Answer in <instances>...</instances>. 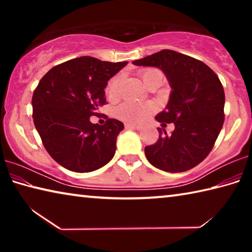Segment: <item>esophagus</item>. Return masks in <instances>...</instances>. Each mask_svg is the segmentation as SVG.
Returning <instances> with one entry per match:
<instances>
[{
	"instance_id": "1",
	"label": "esophagus",
	"mask_w": 252,
	"mask_h": 252,
	"mask_svg": "<svg viewBox=\"0 0 252 252\" xmlns=\"http://www.w3.org/2000/svg\"><path fill=\"white\" fill-rule=\"evenodd\" d=\"M126 129H132V130H141V126H134V125H131V123H126Z\"/></svg>"
}]
</instances>
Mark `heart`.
I'll list each match as a JSON object with an SVG mask.
<instances>
[{
    "mask_svg": "<svg viewBox=\"0 0 252 252\" xmlns=\"http://www.w3.org/2000/svg\"><path fill=\"white\" fill-rule=\"evenodd\" d=\"M151 74H161L159 71L155 69H149L143 71L141 73L143 82L148 79V76ZM119 84H120V75H116L111 79L108 85L105 88V93L106 96L109 97L110 100H116L119 94ZM150 108L147 105L143 104H138V103H131V102H126V103H123L120 105L117 110L118 117L122 119V120L132 122V123H138L143 121L146 117L148 116Z\"/></svg>",
    "mask_w": 252,
    "mask_h": 252,
    "instance_id": "heart-1",
    "label": "heart"
}]
</instances>
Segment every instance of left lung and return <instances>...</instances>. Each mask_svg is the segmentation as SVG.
I'll use <instances>...</instances> for the list:
<instances>
[{
  "instance_id": "8db88e82",
  "label": "left lung",
  "mask_w": 252,
  "mask_h": 252,
  "mask_svg": "<svg viewBox=\"0 0 252 252\" xmlns=\"http://www.w3.org/2000/svg\"><path fill=\"white\" fill-rule=\"evenodd\" d=\"M163 72L171 87L168 104L156 120L173 123L171 134L159 131V140L144 149L148 161L167 172H182L198 165L213 148L224 121V91L210 67L197 59L162 50L132 62Z\"/></svg>"
}]
</instances>
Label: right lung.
<instances>
[{
    "label": "right lung",
    "instance_id": "1",
    "mask_svg": "<svg viewBox=\"0 0 252 252\" xmlns=\"http://www.w3.org/2000/svg\"><path fill=\"white\" fill-rule=\"evenodd\" d=\"M126 64L81 57L52 67L41 79L32 96L34 126L46 151L62 167L91 172L113 158L125 126L116 119L94 125L90 117L100 114L108 81Z\"/></svg>",
    "mask_w": 252,
    "mask_h": 252
}]
</instances>
